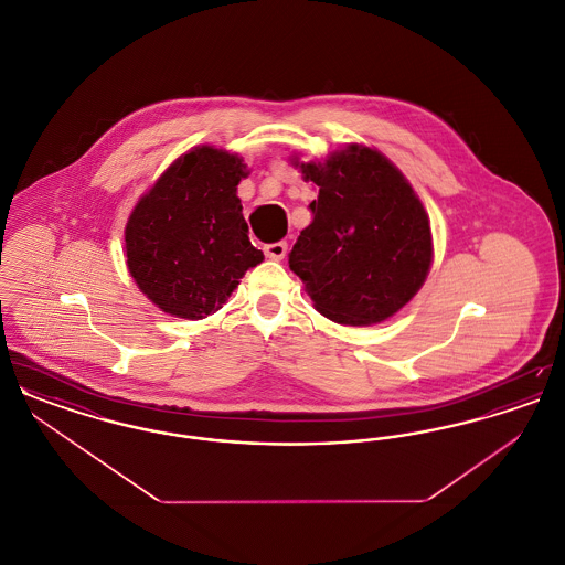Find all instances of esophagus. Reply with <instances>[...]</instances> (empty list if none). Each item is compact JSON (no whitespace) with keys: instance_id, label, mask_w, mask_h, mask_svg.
Instances as JSON below:
<instances>
[{"instance_id":"1","label":"esophagus","mask_w":565,"mask_h":565,"mask_svg":"<svg viewBox=\"0 0 565 565\" xmlns=\"http://www.w3.org/2000/svg\"><path fill=\"white\" fill-rule=\"evenodd\" d=\"M263 249H265V256L270 260H284L288 245H286V242L267 243Z\"/></svg>"}]
</instances>
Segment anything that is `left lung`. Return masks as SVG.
Instances as JSON below:
<instances>
[{"mask_svg": "<svg viewBox=\"0 0 565 565\" xmlns=\"http://www.w3.org/2000/svg\"><path fill=\"white\" fill-rule=\"evenodd\" d=\"M320 186L290 269L323 318L373 326L419 292L431 267L430 217L403 171L375 148L348 143L323 161L290 157Z\"/></svg>", "mask_w": 565, "mask_h": 565, "instance_id": "left-lung-1", "label": "left lung"}]
</instances>
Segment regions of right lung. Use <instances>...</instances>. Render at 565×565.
Wrapping results in <instances>:
<instances>
[{"label": "right lung", "mask_w": 565, "mask_h": 565, "mask_svg": "<svg viewBox=\"0 0 565 565\" xmlns=\"http://www.w3.org/2000/svg\"><path fill=\"white\" fill-rule=\"evenodd\" d=\"M239 154L196 146L135 203L125 226L127 269L161 311L203 320L222 309L245 270L265 260L247 237Z\"/></svg>", "instance_id": "obj_1"}]
</instances>
